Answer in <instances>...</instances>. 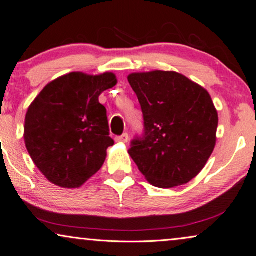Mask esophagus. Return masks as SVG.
<instances>
[{
  "label": "esophagus",
  "instance_id": "esophagus-1",
  "mask_svg": "<svg viewBox=\"0 0 256 256\" xmlns=\"http://www.w3.org/2000/svg\"><path fill=\"white\" fill-rule=\"evenodd\" d=\"M116 142H124V144H125V142H128V134H124L119 136V137L116 138Z\"/></svg>",
  "mask_w": 256,
  "mask_h": 256
}]
</instances>
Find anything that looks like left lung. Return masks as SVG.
Segmentation results:
<instances>
[{
	"instance_id": "obj_1",
	"label": "left lung",
	"mask_w": 256,
	"mask_h": 256,
	"mask_svg": "<svg viewBox=\"0 0 256 256\" xmlns=\"http://www.w3.org/2000/svg\"><path fill=\"white\" fill-rule=\"evenodd\" d=\"M144 114L145 134L128 154L151 185L172 188L190 182L216 142L218 111L202 85L176 71L128 74Z\"/></svg>"
}]
</instances>
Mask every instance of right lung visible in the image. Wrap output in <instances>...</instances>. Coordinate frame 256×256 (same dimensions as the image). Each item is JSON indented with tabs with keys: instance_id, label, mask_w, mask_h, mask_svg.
Returning a JSON list of instances; mask_svg holds the SVG:
<instances>
[{
	"instance_id": "1",
	"label": "right lung",
	"mask_w": 256,
	"mask_h": 256,
	"mask_svg": "<svg viewBox=\"0 0 256 256\" xmlns=\"http://www.w3.org/2000/svg\"><path fill=\"white\" fill-rule=\"evenodd\" d=\"M116 84L112 72H70L46 84L30 104L26 148L54 185L78 188L103 166L114 139L108 136L106 108L98 98Z\"/></svg>"
}]
</instances>
